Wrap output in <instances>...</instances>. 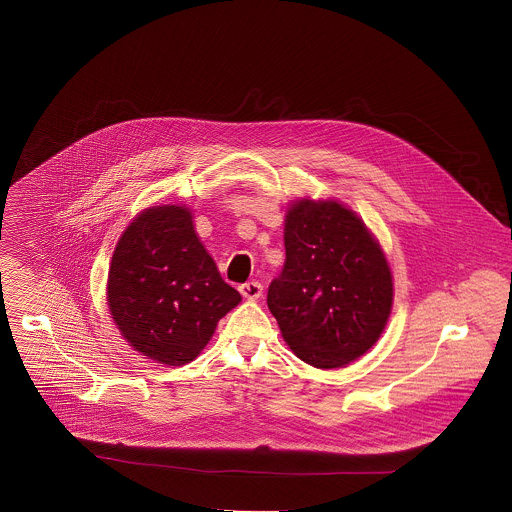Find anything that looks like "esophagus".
Here are the masks:
<instances>
[{"label": "esophagus", "instance_id": "1", "mask_svg": "<svg viewBox=\"0 0 512 512\" xmlns=\"http://www.w3.org/2000/svg\"><path fill=\"white\" fill-rule=\"evenodd\" d=\"M240 293L244 299L248 301H256L262 297V284L260 282H248V284H242L240 286Z\"/></svg>", "mask_w": 512, "mask_h": 512}]
</instances>
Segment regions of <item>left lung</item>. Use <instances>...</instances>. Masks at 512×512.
Instances as JSON below:
<instances>
[{
	"label": "left lung",
	"instance_id": "obj_1",
	"mask_svg": "<svg viewBox=\"0 0 512 512\" xmlns=\"http://www.w3.org/2000/svg\"><path fill=\"white\" fill-rule=\"evenodd\" d=\"M286 262L268 307L293 355L347 366L380 339L394 301L388 260L363 219L335 199L301 197L286 211Z\"/></svg>",
	"mask_w": 512,
	"mask_h": 512
}]
</instances>
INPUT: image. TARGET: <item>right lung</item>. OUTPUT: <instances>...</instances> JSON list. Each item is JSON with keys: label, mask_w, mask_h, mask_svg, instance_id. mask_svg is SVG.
I'll use <instances>...</instances> for the list:
<instances>
[{"label": "right lung", "mask_w": 512, "mask_h": 512, "mask_svg": "<svg viewBox=\"0 0 512 512\" xmlns=\"http://www.w3.org/2000/svg\"><path fill=\"white\" fill-rule=\"evenodd\" d=\"M240 301L199 240L191 209L149 207L122 232L106 303L120 335L146 359L165 366L195 361Z\"/></svg>", "instance_id": "obj_1"}]
</instances>
